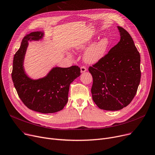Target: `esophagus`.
I'll use <instances>...</instances> for the list:
<instances>
[{"instance_id":"esophagus-1","label":"esophagus","mask_w":155,"mask_h":155,"mask_svg":"<svg viewBox=\"0 0 155 155\" xmlns=\"http://www.w3.org/2000/svg\"><path fill=\"white\" fill-rule=\"evenodd\" d=\"M87 71V68L85 67H81L80 68V71L81 73H84V72H85Z\"/></svg>"}]
</instances>
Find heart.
Masks as SVG:
<instances>
[{
  "label": "heart",
  "instance_id": "heart-1",
  "mask_svg": "<svg viewBox=\"0 0 155 155\" xmlns=\"http://www.w3.org/2000/svg\"><path fill=\"white\" fill-rule=\"evenodd\" d=\"M110 45V38L104 36L95 42L91 38L81 41L75 46V49L80 51L87 48L84 54V60L86 64H95L104 57Z\"/></svg>",
  "mask_w": 155,
  "mask_h": 155
}]
</instances>
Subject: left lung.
Returning <instances> with one entry per match:
<instances>
[{
    "mask_svg": "<svg viewBox=\"0 0 155 155\" xmlns=\"http://www.w3.org/2000/svg\"><path fill=\"white\" fill-rule=\"evenodd\" d=\"M120 42L88 70L93 77L92 98L98 107L120 110L135 96L141 78L140 55L126 30L117 26Z\"/></svg>",
    "mask_w": 155,
    "mask_h": 155,
    "instance_id": "obj_1",
    "label": "left lung"
}]
</instances>
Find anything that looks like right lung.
Returning <instances> with one entry per match:
<instances>
[{
	"instance_id": "1",
	"label": "right lung",
	"mask_w": 155,
	"mask_h": 155,
	"mask_svg": "<svg viewBox=\"0 0 155 155\" xmlns=\"http://www.w3.org/2000/svg\"><path fill=\"white\" fill-rule=\"evenodd\" d=\"M44 31L31 32L22 39L13 60L12 78L19 98L29 109L42 113L62 110L68 101L69 87L80 75L77 66L53 67L44 77L30 78L24 68V59L28 42L43 40Z\"/></svg>"
}]
</instances>
